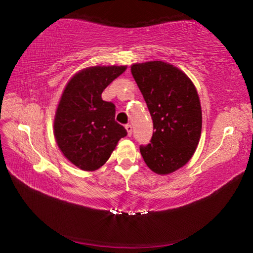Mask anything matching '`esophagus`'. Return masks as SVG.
<instances>
[{"label": "esophagus", "mask_w": 253, "mask_h": 253, "mask_svg": "<svg viewBox=\"0 0 253 253\" xmlns=\"http://www.w3.org/2000/svg\"><path fill=\"white\" fill-rule=\"evenodd\" d=\"M125 128H126V130H127V134H128L129 137H130L131 134H132V127H131V125L127 124V125L125 126Z\"/></svg>", "instance_id": "34e87169"}]
</instances>
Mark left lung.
<instances>
[{
    "instance_id": "obj_1",
    "label": "left lung",
    "mask_w": 253,
    "mask_h": 253,
    "mask_svg": "<svg viewBox=\"0 0 253 253\" xmlns=\"http://www.w3.org/2000/svg\"><path fill=\"white\" fill-rule=\"evenodd\" d=\"M131 74L145 100L155 131L140 152L157 174L171 173L189 162L201 139L202 107L195 85L168 62L133 63Z\"/></svg>"
}]
</instances>
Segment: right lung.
Returning a JSON list of instances; mask_svg holds the SVG:
<instances>
[{
    "label": "right lung",
    "instance_id": "obj_1",
    "mask_svg": "<svg viewBox=\"0 0 253 253\" xmlns=\"http://www.w3.org/2000/svg\"><path fill=\"white\" fill-rule=\"evenodd\" d=\"M126 66H96L81 70L64 87L54 120L58 148L74 166L95 171L107 162L126 129L115 122V105L102 91L125 72Z\"/></svg>",
    "mask_w": 253,
    "mask_h": 253
}]
</instances>
